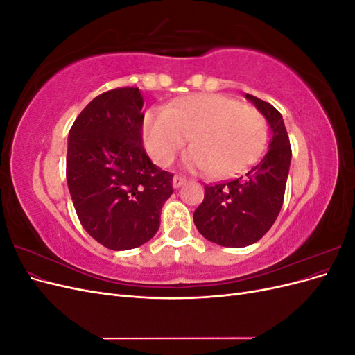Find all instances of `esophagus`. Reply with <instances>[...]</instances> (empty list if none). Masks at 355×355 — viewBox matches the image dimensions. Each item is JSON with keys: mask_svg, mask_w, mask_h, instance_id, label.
I'll return each instance as SVG.
<instances>
[{"mask_svg": "<svg viewBox=\"0 0 355 355\" xmlns=\"http://www.w3.org/2000/svg\"><path fill=\"white\" fill-rule=\"evenodd\" d=\"M187 182V179L184 178V176H180V175H175V178H173V182H171V184H173V188H180L182 185H184Z\"/></svg>", "mask_w": 355, "mask_h": 355, "instance_id": "1", "label": "esophagus"}]
</instances>
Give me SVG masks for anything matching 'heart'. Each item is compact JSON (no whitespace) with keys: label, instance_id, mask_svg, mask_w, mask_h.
Wrapping results in <instances>:
<instances>
[{"label":"heart","instance_id":"b5f03b06","mask_svg":"<svg viewBox=\"0 0 355 355\" xmlns=\"http://www.w3.org/2000/svg\"><path fill=\"white\" fill-rule=\"evenodd\" d=\"M263 115L223 94H197L151 111L144 120V144L159 166H168L191 137L185 157L191 170L214 178L239 173L263 151Z\"/></svg>","mask_w":355,"mask_h":355}]
</instances>
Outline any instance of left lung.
<instances>
[{
	"label": "left lung",
	"mask_w": 355,
	"mask_h": 355,
	"mask_svg": "<svg viewBox=\"0 0 355 355\" xmlns=\"http://www.w3.org/2000/svg\"><path fill=\"white\" fill-rule=\"evenodd\" d=\"M270 124L271 141L259 163L240 178L204 187L194 223L204 239L223 247L259 241L282 210L292 149L282 114L271 103L245 93Z\"/></svg>",
	"instance_id": "obj_1"
}]
</instances>
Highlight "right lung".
Instances as JSON below:
<instances>
[{
	"label": "right lung",
	"mask_w": 355,
	"mask_h": 355,
	"mask_svg": "<svg viewBox=\"0 0 355 355\" xmlns=\"http://www.w3.org/2000/svg\"><path fill=\"white\" fill-rule=\"evenodd\" d=\"M144 96L136 87L105 92L72 124L67 180L83 228L111 250L151 240L173 194V175L142 146Z\"/></svg>",
	"instance_id": "1"
}]
</instances>
